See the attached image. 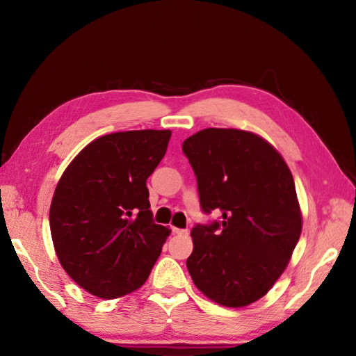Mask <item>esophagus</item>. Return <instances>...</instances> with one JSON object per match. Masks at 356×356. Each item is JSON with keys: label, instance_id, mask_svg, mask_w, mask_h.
I'll return each mask as SVG.
<instances>
[{"label": "esophagus", "instance_id": "obj_1", "mask_svg": "<svg viewBox=\"0 0 356 356\" xmlns=\"http://www.w3.org/2000/svg\"><path fill=\"white\" fill-rule=\"evenodd\" d=\"M171 231L172 234H176V236H188V229H180V228H176V226H172Z\"/></svg>", "mask_w": 356, "mask_h": 356}]
</instances>
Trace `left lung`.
<instances>
[{
	"instance_id": "left-lung-1",
	"label": "left lung",
	"mask_w": 356,
	"mask_h": 356,
	"mask_svg": "<svg viewBox=\"0 0 356 356\" xmlns=\"http://www.w3.org/2000/svg\"><path fill=\"white\" fill-rule=\"evenodd\" d=\"M203 213L222 220L195 225L186 268L217 305L243 307L260 300L289 263L303 218L289 166L254 133L205 128L182 145Z\"/></svg>"
}]
</instances>
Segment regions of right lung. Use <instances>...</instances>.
Segmentation results:
<instances>
[{
	"label": "right lung",
	"instance_id": "1",
	"mask_svg": "<svg viewBox=\"0 0 356 356\" xmlns=\"http://www.w3.org/2000/svg\"><path fill=\"white\" fill-rule=\"evenodd\" d=\"M170 130L105 134L67 166L50 205L59 263L99 298L131 293L147 282L170 229L156 225L147 179L162 161Z\"/></svg>",
	"mask_w": 356,
	"mask_h": 356
}]
</instances>
